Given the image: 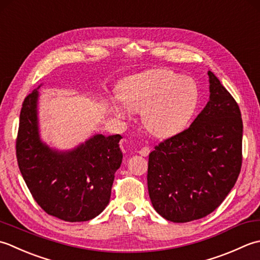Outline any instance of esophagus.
<instances>
[{
  "label": "esophagus",
  "mask_w": 260,
  "mask_h": 260,
  "mask_svg": "<svg viewBox=\"0 0 260 260\" xmlns=\"http://www.w3.org/2000/svg\"><path fill=\"white\" fill-rule=\"evenodd\" d=\"M149 152H150V149H149V147H144V148H141V149L139 150V153L141 156H144V157H147L148 155H149Z\"/></svg>",
  "instance_id": "34e87169"
}]
</instances>
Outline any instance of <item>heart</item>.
<instances>
[{
	"instance_id": "1",
	"label": "heart",
	"mask_w": 260,
	"mask_h": 260,
	"mask_svg": "<svg viewBox=\"0 0 260 260\" xmlns=\"http://www.w3.org/2000/svg\"><path fill=\"white\" fill-rule=\"evenodd\" d=\"M120 95L125 104L112 100L114 113L129 118L131 110L144 111L146 128L160 138L175 136L186 128L200 102L197 82L167 70H151L128 77Z\"/></svg>"
}]
</instances>
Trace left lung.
<instances>
[{"label": "left lung", "instance_id": "obj_1", "mask_svg": "<svg viewBox=\"0 0 260 260\" xmlns=\"http://www.w3.org/2000/svg\"><path fill=\"white\" fill-rule=\"evenodd\" d=\"M210 100L181 134L155 147L148 160V192L162 218L202 219L223 202L239 176L242 119L235 99L208 72Z\"/></svg>", "mask_w": 260, "mask_h": 260}]
</instances>
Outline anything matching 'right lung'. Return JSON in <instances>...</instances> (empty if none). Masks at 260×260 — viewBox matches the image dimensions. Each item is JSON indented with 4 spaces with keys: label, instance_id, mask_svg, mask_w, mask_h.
<instances>
[{
    "label": "right lung",
    "instance_id": "obj_1",
    "mask_svg": "<svg viewBox=\"0 0 260 260\" xmlns=\"http://www.w3.org/2000/svg\"><path fill=\"white\" fill-rule=\"evenodd\" d=\"M41 85L24 99L21 109L17 138L20 172L46 213L67 222L88 221L110 202L114 174L122 162V137L94 135L71 150L49 147L39 130Z\"/></svg>",
    "mask_w": 260,
    "mask_h": 260
}]
</instances>
